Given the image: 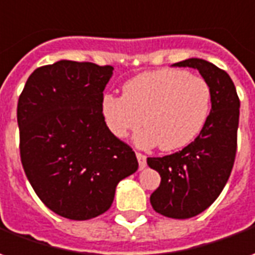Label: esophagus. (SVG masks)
<instances>
[{
  "instance_id": "obj_1",
  "label": "esophagus",
  "mask_w": 255,
  "mask_h": 255,
  "mask_svg": "<svg viewBox=\"0 0 255 255\" xmlns=\"http://www.w3.org/2000/svg\"><path fill=\"white\" fill-rule=\"evenodd\" d=\"M136 158H138V163H139V168L140 170H143L146 167V156L145 154H142V153L136 152Z\"/></svg>"
}]
</instances>
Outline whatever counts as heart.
I'll return each mask as SVG.
<instances>
[{
    "instance_id": "obj_1",
    "label": "heart",
    "mask_w": 255,
    "mask_h": 255,
    "mask_svg": "<svg viewBox=\"0 0 255 255\" xmlns=\"http://www.w3.org/2000/svg\"><path fill=\"white\" fill-rule=\"evenodd\" d=\"M211 88L202 77L177 69L143 73L127 81L122 97L105 94L101 115L116 138H126L140 123L136 145L178 150L202 132L211 110Z\"/></svg>"
}]
</instances>
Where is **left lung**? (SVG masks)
<instances>
[{"mask_svg":"<svg viewBox=\"0 0 255 255\" xmlns=\"http://www.w3.org/2000/svg\"><path fill=\"white\" fill-rule=\"evenodd\" d=\"M179 67L197 69L211 88V112L192 143L163 157H147V164L161 177L150 196L158 214L186 220L208 208L227 185L238 149L240 101L232 78L207 60L178 62Z\"/></svg>","mask_w":255,"mask_h":255,"instance_id":"left-lung-1","label":"left lung"}]
</instances>
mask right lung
<instances>
[{"instance_id": "obj_1", "label": "right lung", "mask_w": 255, "mask_h": 255, "mask_svg": "<svg viewBox=\"0 0 255 255\" xmlns=\"http://www.w3.org/2000/svg\"><path fill=\"white\" fill-rule=\"evenodd\" d=\"M112 66L59 60L30 74L17 102L23 170L55 214L85 221L108 211L116 186L138 170L132 147L101 115Z\"/></svg>"}]
</instances>
